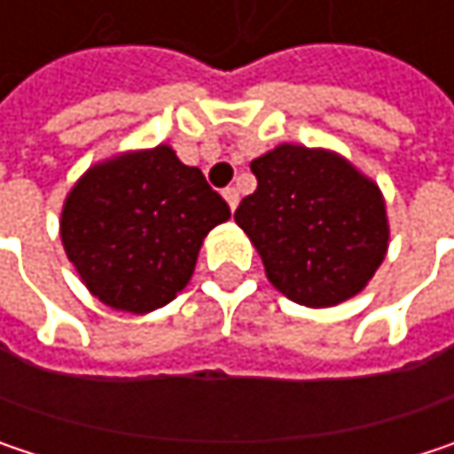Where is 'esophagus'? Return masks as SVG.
Here are the masks:
<instances>
[{"label": "esophagus", "instance_id": "34e87169", "mask_svg": "<svg viewBox=\"0 0 454 454\" xmlns=\"http://www.w3.org/2000/svg\"><path fill=\"white\" fill-rule=\"evenodd\" d=\"M223 197H226L228 207H231V210H236V205H239V192H236L233 186H228V189H223Z\"/></svg>", "mask_w": 454, "mask_h": 454}]
</instances>
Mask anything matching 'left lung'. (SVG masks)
<instances>
[{
    "label": "left lung",
    "mask_w": 454,
    "mask_h": 454,
    "mask_svg": "<svg viewBox=\"0 0 454 454\" xmlns=\"http://www.w3.org/2000/svg\"><path fill=\"white\" fill-rule=\"evenodd\" d=\"M249 168L257 189L233 221L254 244L268 281L305 308L360 294L389 249L379 184L341 154L302 144H278Z\"/></svg>",
    "instance_id": "obj_1"
}]
</instances>
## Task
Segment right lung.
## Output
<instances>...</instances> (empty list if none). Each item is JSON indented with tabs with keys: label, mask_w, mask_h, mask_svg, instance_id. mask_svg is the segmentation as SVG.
<instances>
[{
	"label": "right lung",
	"mask_w": 454,
	"mask_h": 454,
	"mask_svg": "<svg viewBox=\"0 0 454 454\" xmlns=\"http://www.w3.org/2000/svg\"><path fill=\"white\" fill-rule=\"evenodd\" d=\"M228 218L202 170L160 144L91 165L65 197L59 236L99 302L144 316L184 292L205 236Z\"/></svg>",
	"instance_id": "obj_1"
}]
</instances>
